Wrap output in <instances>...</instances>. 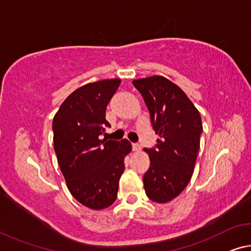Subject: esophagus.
I'll use <instances>...</instances> for the list:
<instances>
[{
    "mask_svg": "<svg viewBox=\"0 0 251 251\" xmlns=\"http://www.w3.org/2000/svg\"><path fill=\"white\" fill-rule=\"evenodd\" d=\"M142 150V147L140 144H133V151L134 152H140Z\"/></svg>",
    "mask_w": 251,
    "mask_h": 251,
    "instance_id": "esophagus-1",
    "label": "esophagus"
}]
</instances>
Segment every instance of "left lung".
Here are the masks:
<instances>
[{
    "instance_id": "1",
    "label": "left lung",
    "mask_w": 251,
    "mask_h": 251,
    "mask_svg": "<svg viewBox=\"0 0 251 251\" xmlns=\"http://www.w3.org/2000/svg\"><path fill=\"white\" fill-rule=\"evenodd\" d=\"M150 110L153 129L160 138L144 149L150 168L143 177L149 199L166 203L176 198L192 177L200 149L202 122L184 91L162 75L133 80Z\"/></svg>"
}]
</instances>
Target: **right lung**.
<instances>
[{"mask_svg":"<svg viewBox=\"0 0 251 251\" xmlns=\"http://www.w3.org/2000/svg\"><path fill=\"white\" fill-rule=\"evenodd\" d=\"M121 79H105L75 89L55 113L53 149L73 197L87 208L102 210L116 200L124 158L132 151L127 141L101 140L106 107Z\"/></svg>","mask_w":251,"mask_h":251,"instance_id":"obj_1","label":"right lung"}]
</instances>
